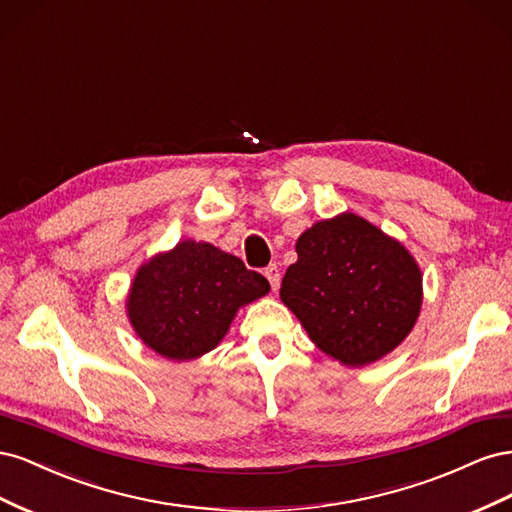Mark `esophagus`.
<instances>
[{"label":"esophagus","instance_id":"esophagus-1","mask_svg":"<svg viewBox=\"0 0 512 512\" xmlns=\"http://www.w3.org/2000/svg\"><path fill=\"white\" fill-rule=\"evenodd\" d=\"M265 275H267V280H269V284H271L273 290L280 288V280H282L280 267H277V265H269V267L265 269Z\"/></svg>","mask_w":512,"mask_h":512}]
</instances>
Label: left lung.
Segmentation results:
<instances>
[{"label":"left lung","instance_id":"obj_1","mask_svg":"<svg viewBox=\"0 0 512 512\" xmlns=\"http://www.w3.org/2000/svg\"><path fill=\"white\" fill-rule=\"evenodd\" d=\"M280 297L312 342L356 367L404 342L421 312L414 258L359 215L344 213L305 230Z\"/></svg>","mask_w":512,"mask_h":512}]
</instances>
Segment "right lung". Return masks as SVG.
Instances as JSON below:
<instances>
[{
  "label": "right lung",
  "instance_id": "obj_1",
  "mask_svg": "<svg viewBox=\"0 0 512 512\" xmlns=\"http://www.w3.org/2000/svg\"><path fill=\"white\" fill-rule=\"evenodd\" d=\"M267 277L209 243L181 241L138 269L128 297L134 331L158 354L188 361L213 350L237 309L269 292Z\"/></svg>",
  "mask_w": 512,
  "mask_h": 512
}]
</instances>
